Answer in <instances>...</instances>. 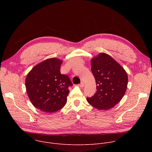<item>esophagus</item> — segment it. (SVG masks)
Segmentation results:
<instances>
[{
	"mask_svg": "<svg viewBox=\"0 0 152 152\" xmlns=\"http://www.w3.org/2000/svg\"><path fill=\"white\" fill-rule=\"evenodd\" d=\"M78 86H79V87H80V88H83V86H84V83L82 82L80 84H79V85H78Z\"/></svg>",
	"mask_w": 152,
	"mask_h": 152,
	"instance_id": "esophagus-1",
	"label": "esophagus"
}]
</instances>
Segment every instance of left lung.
Listing matches in <instances>:
<instances>
[{
  "label": "left lung",
  "mask_w": 152,
  "mask_h": 152,
  "mask_svg": "<svg viewBox=\"0 0 152 152\" xmlns=\"http://www.w3.org/2000/svg\"><path fill=\"white\" fill-rule=\"evenodd\" d=\"M91 65L97 91L86 100L97 110H108L124 96L128 82L127 73L111 56L104 53L93 58Z\"/></svg>",
  "instance_id": "obj_1"
}]
</instances>
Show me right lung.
<instances>
[{"instance_id":"right-lung-1","label":"right lung","mask_w":152,"mask_h":152,"mask_svg":"<svg viewBox=\"0 0 152 152\" xmlns=\"http://www.w3.org/2000/svg\"><path fill=\"white\" fill-rule=\"evenodd\" d=\"M62 61L50 58L37 64L28 74L25 85L32 104L40 111L54 113L67 103L69 87L73 85L70 77L62 75Z\"/></svg>"}]
</instances>
